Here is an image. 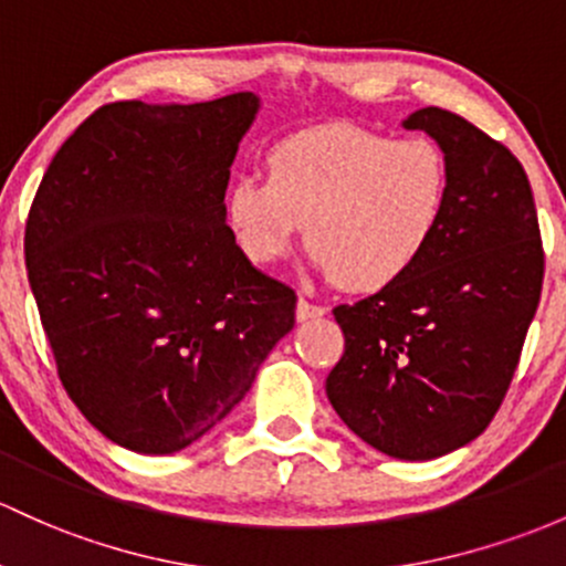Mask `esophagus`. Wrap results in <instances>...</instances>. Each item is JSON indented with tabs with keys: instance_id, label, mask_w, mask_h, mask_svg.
Masks as SVG:
<instances>
[{
	"instance_id": "1",
	"label": "esophagus",
	"mask_w": 566,
	"mask_h": 566,
	"mask_svg": "<svg viewBox=\"0 0 566 566\" xmlns=\"http://www.w3.org/2000/svg\"><path fill=\"white\" fill-rule=\"evenodd\" d=\"M321 315H326V307L324 305H315V302L305 300V296H302V300L296 302V321L321 318Z\"/></svg>"
}]
</instances>
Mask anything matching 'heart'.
<instances>
[{
    "label": "heart",
    "mask_w": 566,
    "mask_h": 566,
    "mask_svg": "<svg viewBox=\"0 0 566 566\" xmlns=\"http://www.w3.org/2000/svg\"><path fill=\"white\" fill-rule=\"evenodd\" d=\"M448 197L451 167L434 139L332 124L272 145L266 178H237L227 216L253 264L281 259L305 223L310 256L334 283L380 291L421 261Z\"/></svg>",
    "instance_id": "obj_1"
}]
</instances>
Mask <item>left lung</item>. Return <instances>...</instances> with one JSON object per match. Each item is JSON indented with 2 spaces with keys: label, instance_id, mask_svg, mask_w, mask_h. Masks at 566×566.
I'll list each match as a JSON object with an SVG mask.
<instances>
[{
  "label": "left lung",
  "instance_id": "obj_1",
  "mask_svg": "<svg viewBox=\"0 0 566 566\" xmlns=\"http://www.w3.org/2000/svg\"><path fill=\"white\" fill-rule=\"evenodd\" d=\"M451 167L446 218L421 261L378 294L337 305L345 350L326 397L380 453L427 461L491 423L543 294L545 253L521 161L442 107L405 120Z\"/></svg>",
  "mask_w": 566,
  "mask_h": 566
}]
</instances>
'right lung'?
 Listing matches in <instances>:
<instances>
[{
	"instance_id": "right-lung-1",
	"label": "right lung",
	"mask_w": 566,
	"mask_h": 566,
	"mask_svg": "<svg viewBox=\"0 0 566 566\" xmlns=\"http://www.w3.org/2000/svg\"><path fill=\"white\" fill-rule=\"evenodd\" d=\"M251 91L111 102L72 132L29 208V285L66 397L107 440L175 453L240 402L294 329V289L227 227Z\"/></svg>"
}]
</instances>
